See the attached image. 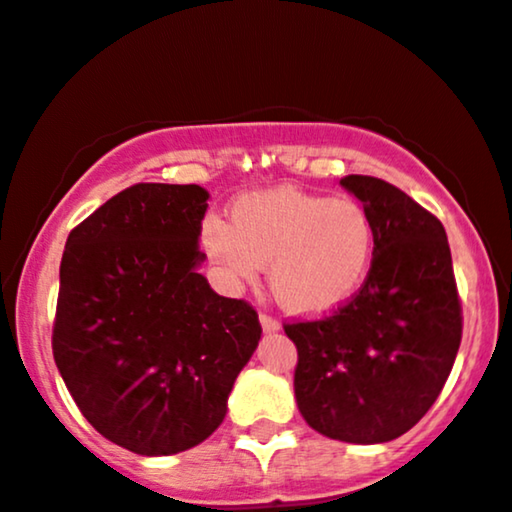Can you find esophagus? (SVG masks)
Wrapping results in <instances>:
<instances>
[{
  "instance_id": "obj_1",
  "label": "esophagus",
  "mask_w": 512,
  "mask_h": 512,
  "mask_svg": "<svg viewBox=\"0 0 512 512\" xmlns=\"http://www.w3.org/2000/svg\"><path fill=\"white\" fill-rule=\"evenodd\" d=\"M260 324H262V329L267 331V334H272V331H279L281 329V324L276 322L272 315H267V312H262V315H260Z\"/></svg>"
}]
</instances>
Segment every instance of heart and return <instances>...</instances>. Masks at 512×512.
Masks as SVG:
<instances>
[{
  "label": "heart",
  "mask_w": 512,
  "mask_h": 512,
  "mask_svg": "<svg viewBox=\"0 0 512 512\" xmlns=\"http://www.w3.org/2000/svg\"><path fill=\"white\" fill-rule=\"evenodd\" d=\"M202 245L229 283H250L257 267H269L276 303L319 317L346 305L365 281L374 224L355 197L274 188L233 202L229 226L205 221Z\"/></svg>",
  "instance_id": "1"
}]
</instances>
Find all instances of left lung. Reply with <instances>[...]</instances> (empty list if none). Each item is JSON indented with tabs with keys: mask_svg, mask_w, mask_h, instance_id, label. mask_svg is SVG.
Masks as SVG:
<instances>
[{
	"mask_svg": "<svg viewBox=\"0 0 512 512\" xmlns=\"http://www.w3.org/2000/svg\"><path fill=\"white\" fill-rule=\"evenodd\" d=\"M374 224L365 283L322 319L283 324L298 348L295 400L319 434L398 439L427 415L451 374L463 307L443 224L374 176L341 178Z\"/></svg>",
	"mask_w": 512,
	"mask_h": 512,
	"instance_id": "8db88e82",
	"label": "left lung"
}]
</instances>
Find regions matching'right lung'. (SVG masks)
<instances>
[{"label":"right lung","mask_w":512,"mask_h":512,"mask_svg":"<svg viewBox=\"0 0 512 512\" xmlns=\"http://www.w3.org/2000/svg\"><path fill=\"white\" fill-rule=\"evenodd\" d=\"M209 193L135 183L69 233L52 353L92 427L138 455L207 439L262 336L255 307L197 274Z\"/></svg>","instance_id":"obj_1"}]
</instances>
